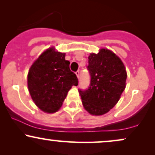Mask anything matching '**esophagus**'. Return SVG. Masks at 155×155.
<instances>
[{
  "label": "esophagus",
  "instance_id": "34e87169",
  "mask_svg": "<svg viewBox=\"0 0 155 155\" xmlns=\"http://www.w3.org/2000/svg\"><path fill=\"white\" fill-rule=\"evenodd\" d=\"M75 74H76V76H77V78H78V79H79V74H80V73H79V71H76V72L75 73Z\"/></svg>",
  "mask_w": 155,
  "mask_h": 155
}]
</instances>
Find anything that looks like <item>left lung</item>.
<instances>
[{
	"label": "left lung",
	"instance_id": "left-lung-1",
	"mask_svg": "<svg viewBox=\"0 0 155 155\" xmlns=\"http://www.w3.org/2000/svg\"><path fill=\"white\" fill-rule=\"evenodd\" d=\"M88 59L90 84L86 90L79 89V92L86 110L91 115H101L120 100L127 74L120 58L110 50L102 48L98 53H90Z\"/></svg>",
	"mask_w": 155,
	"mask_h": 155
}]
</instances>
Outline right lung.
Segmentation results:
<instances>
[{
  "mask_svg": "<svg viewBox=\"0 0 155 155\" xmlns=\"http://www.w3.org/2000/svg\"><path fill=\"white\" fill-rule=\"evenodd\" d=\"M66 53L46 50L29 70L27 84L31 99L45 113L57 112L72 86L78 85L76 75L70 70Z\"/></svg>",
  "mask_w": 155,
  "mask_h": 155,
  "instance_id": "right-lung-1",
  "label": "right lung"
}]
</instances>
